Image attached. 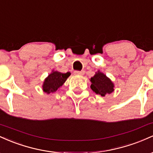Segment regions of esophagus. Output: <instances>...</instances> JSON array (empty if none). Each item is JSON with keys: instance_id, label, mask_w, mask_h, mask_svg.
I'll return each instance as SVG.
<instances>
[{"instance_id": "1", "label": "esophagus", "mask_w": 153, "mask_h": 153, "mask_svg": "<svg viewBox=\"0 0 153 153\" xmlns=\"http://www.w3.org/2000/svg\"><path fill=\"white\" fill-rule=\"evenodd\" d=\"M84 73H85V71H74V74H75V75H84Z\"/></svg>"}]
</instances>
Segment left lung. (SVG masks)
<instances>
[{
	"label": "left lung",
	"mask_w": 153,
	"mask_h": 153,
	"mask_svg": "<svg viewBox=\"0 0 153 153\" xmlns=\"http://www.w3.org/2000/svg\"><path fill=\"white\" fill-rule=\"evenodd\" d=\"M91 88L96 94L105 96L106 94H110L114 91V85L106 75L98 71L94 77L91 78Z\"/></svg>",
	"instance_id": "left-lung-1"
}]
</instances>
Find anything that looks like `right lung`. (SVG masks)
I'll list each match as a JSON object with an SVG mask.
<instances>
[{
  "label": "right lung",
  "mask_w": 153,
  "mask_h": 153,
  "mask_svg": "<svg viewBox=\"0 0 153 153\" xmlns=\"http://www.w3.org/2000/svg\"><path fill=\"white\" fill-rule=\"evenodd\" d=\"M70 75H71V73L69 72L62 73L58 71H52L48 75V77L45 78L43 82L42 88L44 92L48 94L50 93L55 92L64 84Z\"/></svg>",
  "instance_id": "right-lung-1"
}]
</instances>
